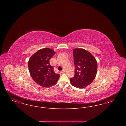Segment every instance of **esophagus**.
Wrapping results in <instances>:
<instances>
[{"label": "esophagus", "instance_id": "1", "mask_svg": "<svg viewBox=\"0 0 126 126\" xmlns=\"http://www.w3.org/2000/svg\"><path fill=\"white\" fill-rule=\"evenodd\" d=\"M65 69H63V70H62V71H60V73H64L65 72Z\"/></svg>", "mask_w": 126, "mask_h": 126}]
</instances>
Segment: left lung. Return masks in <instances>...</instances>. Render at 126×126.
<instances>
[{
	"instance_id": "8db88e82",
	"label": "left lung",
	"mask_w": 126,
	"mask_h": 126,
	"mask_svg": "<svg viewBox=\"0 0 126 126\" xmlns=\"http://www.w3.org/2000/svg\"><path fill=\"white\" fill-rule=\"evenodd\" d=\"M73 52L75 69L74 77L70 78V83L76 87L84 88L95 78L97 63L94 57L84 49L76 48Z\"/></svg>"
}]
</instances>
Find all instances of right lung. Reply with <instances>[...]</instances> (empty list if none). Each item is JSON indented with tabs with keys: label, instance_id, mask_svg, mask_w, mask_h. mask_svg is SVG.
<instances>
[{
	"label": "right lung",
	"instance_id": "right-lung-1",
	"mask_svg": "<svg viewBox=\"0 0 126 126\" xmlns=\"http://www.w3.org/2000/svg\"><path fill=\"white\" fill-rule=\"evenodd\" d=\"M55 54L49 48H42L32 55L28 61L30 75L36 83L44 87H50L56 84L60 74L54 71L49 64V60Z\"/></svg>",
	"mask_w": 126,
	"mask_h": 126
}]
</instances>
